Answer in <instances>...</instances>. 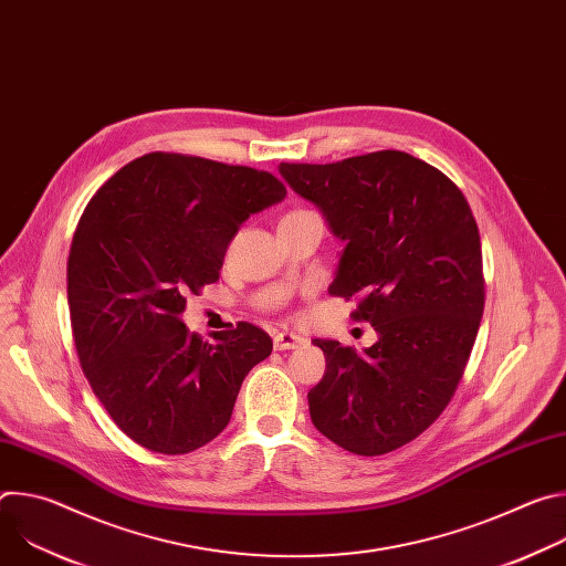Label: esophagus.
Listing matches in <instances>:
<instances>
[{"label": "esophagus", "mask_w": 566, "mask_h": 566, "mask_svg": "<svg viewBox=\"0 0 566 566\" xmlns=\"http://www.w3.org/2000/svg\"><path fill=\"white\" fill-rule=\"evenodd\" d=\"M273 345L277 352H286V349H300L306 345V338L304 336H297V334H291V332H280L275 338H273Z\"/></svg>", "instance_id": "obj_1"}]
</instances>
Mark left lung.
<instances>
[{
  "label": "left lung",
  "mask_w": 566,
  "mask_h": 566,
  "mask_svg": "<svg viewBox=\"0 0 566 566\" xmlns=\"http://www.w3.org/2000/svg\"><path fill=\"white\" fill-rule=\"evenodd\" d=\"M280 175L345 241L332 295L358 297L363 349L315 338L327 369L308 391L313 426L376 457L417 439L450 402L483 313L481 241L461 190L426 160L382 149Z\"/></svg>",
  "instance_id": "8db88e82"
}]
</instances>
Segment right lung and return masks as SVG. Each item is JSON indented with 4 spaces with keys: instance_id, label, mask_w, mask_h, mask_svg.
Instances as JSON below:
<instances>
[{
    "instance_id": "right-lung-1",
    "label": "right lung",
    "mask_w": 566,
    "mask_h": 566,
    "mask_svg": "<svg viewBox=\"0 0 566 566\" xmlns=\"http://www.w3.org/2000/svg\"><path fill=\"white\" fill-rule=\"evenodd\" d=\"M284 197L269 172L151 151L87 203L66 266L73 340L94 394L138 446L186 454L212 441L271 356L251 322L203 343L181 313L188 291L219 280L239 226Z\"/></svg>"
}]
</instances>
